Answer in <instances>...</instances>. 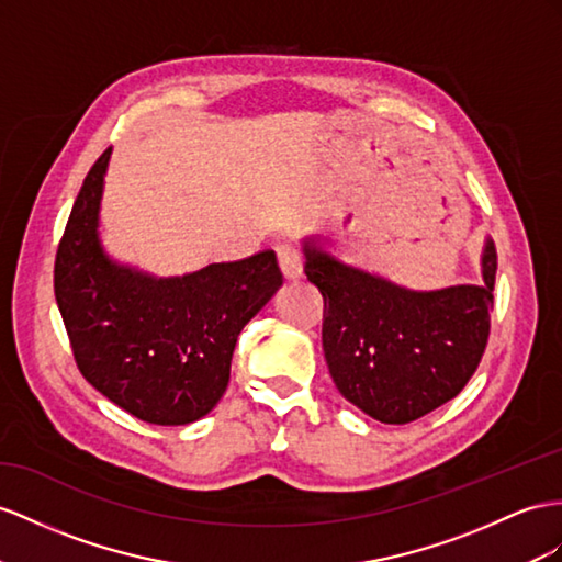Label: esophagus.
<instances>
[{
  "label": "esophagus",
  "mask_w": 562,
  "mask_h": 562,
  "mask_svg": "<svg viewBox=\"0 0 562 562\" xmlns=\"http://www.w3.org/2000/svg\"><path fill=\"white\" fill-rule=\"evenodd\" d=\"M276 254H278V263H280L282 276L286 280H299L301 276H304V261H301V254L292 247V244H280Z\"/></svg>",
  "instance_id": "34e87169"
}]
</instances>
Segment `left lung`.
I'll list each match as a JSON object with an SVG mask.
<instances>
[{"label": "left lung", "instance_id": "obj_1", "mask_svg": "<svg viewBox=\"0 0 562 562\" xmlns=\"http://www.w3.org/2000/svg\"><path fill=\"white\" fill-rule=\"evenodd\" d=\"M306 278L323 294V351L339 394L384 425L423 418L477 370L494 308L496 249L486 239L482 284L415 292L341 263L304 241Z\"/></svg>", "mask_w": 562, "mask_h": 562}]
</instances>
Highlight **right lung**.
<instances>
[{
  "label": "right lung",
  "instance_id": "add662e5",
  "mask_svg": "<svg viewBox=\"0 0 562 562\" xmlns=\"http://www.w3.org/2000/svg\"><path fill=\"white\" fill-rule=\"evenodd\" d=\"M111 147L97 158L68 215L54 294L82 378L151 425L204 418L227 390L241 327L280 290L276 251L211 263L182 278L121 266L99 241Z\"/></svg>",
  "mask_w": 562,
  "mask_h": 562
}]
</instances>
